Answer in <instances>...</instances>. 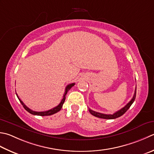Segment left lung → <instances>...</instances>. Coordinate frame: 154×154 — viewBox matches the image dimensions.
Here are the masks:
<instances>
[{
	"label": "left lung",
	"instance_id": "8db88e82",
	"mask_svg": "<svg viewBox=\"0 0 154 154\" xmlns=\"http://www.w3.org/2000/svg\"><path fill=\"white\" fill-rule=\"evenodd\" d=\"M135 97H136V88H135V93L134 95V97L131 99V101L129 102V103L125 105V106L123 107V108H122L121 109H119V111H116V113H114L113 114H103V113H101L99 112H96L95 111L91 110L90 108H89V111L91 113V115L97 117H99V118H102V119H116L117 117H119L120 116H123L126 111H128V109L130 107L131 105H132V103H134L135 101Z\"/></svg>",
	"mask_w": 154,
	"mask_h": 154
}]
</instances>
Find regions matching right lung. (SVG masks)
<instances>
[{
    "instance_id": "obj_1",
    "label": "right lung",
    "mask_w": 154,
    "mask_h": 154,
    "mask_svg": "<svg viewBox=\"0 0 154 154\" xmlns=\"http://www.w3.org/2000/svg\"><path fill=\"white\" fill-rule=\"evenodd\" d=\"M75 85V83H71V84H69V85H68L67 87H66V88H65V93H64V95H63V99L61 100V103H60L58 105H57V106H56L55 107H54V108H53V109H49V110H48V111H32V110H31V109H29V107H27L26 105L24 104V103L23 102L20 100V99H19V97H18V95H17V97H18V99H19V100L20 101V103L22 104V105L23 106V107L25 108V109L28 111L29 113H31V114H32V115H35V116H51V115H53V114H55V113H57L58 112V111H59L61 109V108H62V107H63V103H64V102H65V98H66V95H67V92H68V91L69 89H71V88L72 87H73ZM17 94V93H16Z\"/></svg>"
}]
</instances>
